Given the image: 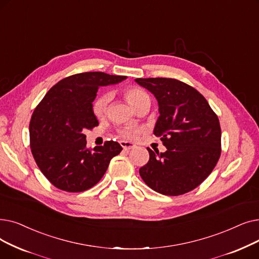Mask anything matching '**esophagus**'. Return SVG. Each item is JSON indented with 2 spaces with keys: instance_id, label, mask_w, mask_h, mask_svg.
Returning <instances> with one entry per match:
<instances>
[{
  "instance_id": "esophagus-1",
  "label": "esophagus",
  "mask_w": 259,
  "mask_h": 259,
  "mask_svg": "<svg viewBox=\"0 0 259 259\" xmlns=\"http://www.w3.org/2000/svg\"><path fill=\"white\" fill-rule=\"evenodd\" d=\"M120 144H121V146H122L124 150H131V149H134V147L136 146L134 143L127 142V141H120Z\"/></svg>"
}]
</instances>
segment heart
<instances>
[{
    "label": "heart",
    "mask_w": 259,
    "mask_h": 259,
    "mask_svg": "<svg viewBox=\"0 0 259 259\" xmlns=\"http://www.w3.org/2000/svg\"><path fill=\"white\" fill-rule=\"evenodd\" d=\"M123 96L126 99V101L137 108L144 100L150 99L149 95L145 91H143L140 88H136V86H132L126 90L123 91ZM110 101V95L109 94H103L99 96L93 103V113L97 118H102L107 113V106ZM142 130L140 127H135V126H127L124 128H121L118 132L119 137L122 139L126 140H135L138 138L139 135L141 134Z\"/></svg>",
    "instance_id": "1"
}]
</instances>
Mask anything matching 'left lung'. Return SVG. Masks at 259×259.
<instances>
[{"mask_svg":"<svg viewBox=\"0 0 259 259\" xmlns=\"http://www.w3.org/2000/svg\"><path fill=\"white\" fill-rule=\"evenodd\" d=\"M159 104L160 116L154 134L166 152L147 147L150 160L139 169L152 190L168 196L191 192L216 166L221 154V130L217 115L205 98L176 79H136Z\"/></svg>","mask_w":259,"mask_h":259,"instance_id":"obj_1","label":"left lung"}]
</instances>
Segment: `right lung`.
Instances as JSON below:
<instances>
[{
    "instance_id": "add662e5",
    "label": "right lung",
    "mask_w": 259,
    "mask_h": 259,
    "mask_svg": "<svg viewBox=\"0 0 259 259\" xmlns=\"http://www.w3.org/2000/svg\"><path fill=\"white\" fill-rule=\"evenodd\" d=\"M126 79L101 71L76 73L59 81L34 108L30 149L43 175L57 189L84 192L101 180L122 146L113 140L86 149L85 130L99 125L93 102L100 86Z\"/></svg>"
}]
</instances>
